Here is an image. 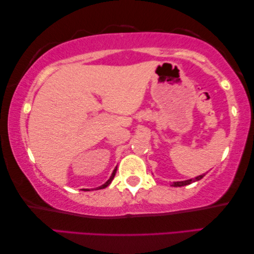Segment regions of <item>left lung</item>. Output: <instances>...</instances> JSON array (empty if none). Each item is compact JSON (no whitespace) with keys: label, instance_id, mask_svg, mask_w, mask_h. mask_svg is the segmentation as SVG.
Returning <instances> with one entry per match:
<instances>
[{"label":"left lung","instance_id":"left-lung-1","mask_svg":"<svg viewBox=\"0 0 254 254\" xmlns=\"http://www.w3.org/2000/svg\"><path fill=\"white\" fill-rule=\"evenodd\" d=\"M202 178H203V174H202V176H199V177L194 178V179H190V180L174 182V184H172V186H173V187H182V186H187V185H190V184H192V182H194V181H198V180H200V179H202Z\"/></svg>","mask_w":254,"mask_h":254}]
</instances>
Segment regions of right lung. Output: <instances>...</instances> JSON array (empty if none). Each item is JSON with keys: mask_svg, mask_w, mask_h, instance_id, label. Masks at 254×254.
I'll use <instances>...</instances> for the list:
<instances>
[{"mask_svg": "<svg viewBox=\"0 0 254 254\" xmlns=\"http://www.w3.org/2000/svg\"><path fill=\"white\" fill-rule=\"evenodd\" d=\"M116 171H117V168H116V169L114 170V172H112V174H111V177H110V179H109V180H108V181L106 182V184H105V185H102L101 187H99V188H98V189H103V188H106V187H108V186H109V185L111 184L112 179H114V178H115V174H116Z\"/></svg>", "mask_w": 254, "mask_h": 254, "instance_id": "add662e5", "label": "right lung"}]
</instances>
